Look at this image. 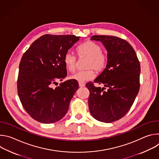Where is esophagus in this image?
Segmentation results:
<instances>
[{
	"instance_id": "1",
	"label": "esophagus",
	"mask_w": 159,
	"mask_h": 159,
	"mask_svg": "<svg viewBox=\"0 0 159 159\" xmlns=\"http://www.w3.org/2000/svg\"><path fill=\"white\" fill-rule=\"evenodd\" d=\"M79 87H82L85 86V84L84 83H82V82H79Z\"/></svg>"
}]
</instances>
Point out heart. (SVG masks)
Instances as JSON below:
<instances>
[{
    "mask_svg": "<svg viewBox=\"0 0 159 159\" xmlns=\"http://www.w3.org/2000/svg\"><path fill=\"white\" fill-rule=\"evenodd\" d=\"M80 57H88L85 67L87 70L78 71L70 77L79 82H84L93 80L95 77L94 69L96 72H102L107 64V56L102 51V47L99 44L93 41H87L77 48ZM63 62L66 69L73 72L75 70L77 63V57L71 52H67L63 57Z\"/></svg>",
    "mask_w": 159,
    "mask_h": 159,
    "instance_id": "1",
    "label": "heart"
}]
</instances>
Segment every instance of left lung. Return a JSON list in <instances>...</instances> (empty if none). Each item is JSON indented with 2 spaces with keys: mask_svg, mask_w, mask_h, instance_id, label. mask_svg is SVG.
<instances>
[{
  "mask_svg": "<svg viewBox=\"0 0 159 159\" xmlns=\"http://www.w3.org/2000/svg\"><path fill=\"white\" fill-rule=\"evenodd\" d=\"M107 52V64L103 72L86 84L90 114L96 120L112 123L122 118L132 106L140 89V65L134 49L126 40L113 36L94 35ZM94 83L108 87H95Z\"/></svg>",
  "mask_w": 159,
  "mask_h": 159,
  "instance_id": "obj_1",
  "label": "left lung"
}]
</instances>
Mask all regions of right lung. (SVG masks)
I'll return each mask as SVG.
<instances>
[{
  "mask_svg": "<svg viewBox=\"0 0 159 159\" xmlns=\"http://www.w3.org/2000/svg\"><path fill=\"white\" fill-rule=\"evenodd\" d=\"M75 35L44 34L35 40L19 63L17 93L25 111L42 123L60 120L79 89L78 82L68 80L52 88L66 76L63 57L79 40Z\"/></svg>",
  "mask_w": 159,
  "mask_h": 159,
  "instance_id": "obj_1",
  "label": "right lung"
}]
</instances>
